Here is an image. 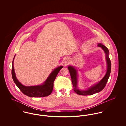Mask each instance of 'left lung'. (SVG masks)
<instances>
[{
  "label": "left lung",
  "instance_id": "obj_1",
  "mask_svg": "<svg viewBox=\"0 0 126 126\" xmlns=\"http://www.w3.org/2000/svg\"><path fill=\"white\" fill-rule=\"evenodd\" d=\"M98 47H101L103 50L104 51L105 54H106V59L107 61V70L106 73V75L103 78V79L97 84L94 85L93 86L91 87L88 90L86 91H81L79 90L78 88H77V73L76 70L72 66H69L68 67V69L69 71V73L70 74L71 78V80L73 84V86H74V91L79 95H92L95 93H98L100 91H101L103 88L105 87L106 83L108 81V78L110 75V71H111V61L109 58V52L108 50V48L103 45L102 44L99 43L97 45Z\"/></svg>",
  "mask_w": 126,
  "mask_h": 126
}]
</instances>
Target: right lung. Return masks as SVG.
<instances>
[{
    "mask_svg": "<svg viewBox=\"0 0 126 126\" xmlns=\"http://www.w3.org/2000/svg\"><path fill=\"white\" fill-rule=\"evenodd\" d=\"M14 58L12 62V78L14 82L18 86V88L21 91V92L24 94L28 96L33 97H43L50 95L53 89L54 80L58 73L63 67L60 66L55 69L43 84L34 86H25L23 85L19 82L16 77L13 65Z\"/></svg>",
    "mask_w": 126,
    "mask_h": 126,
    "instance_id": "right-lung-1",
    "label": "right lung"
}]
</instances>
